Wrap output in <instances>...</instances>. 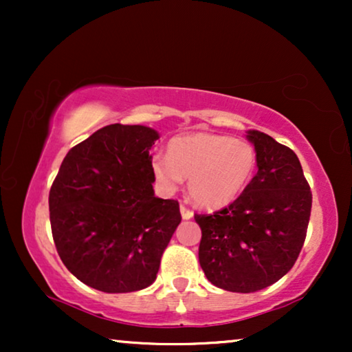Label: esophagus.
Wrapping results in <instances>:
<instances>
[{
    "label": "esophagus",
    "instance_id": "1",
    "mask_svg": "<svg viewBox=\"0 0 352 352\" xmlns=\"http://www.w3.org/2000/svg\"><path fill=\"white\" fill-rule=\"evenodd\" d=\"M181 216L182 219H190L192 216H194V213H192V210L187 208L186 205H181Z\"/></svg>",
    "mask_w": 352,
    "mask_h": 352
}]
</instances>
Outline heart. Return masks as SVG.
<instances>
[{"label":"heart","mask_w":352,"mask_h":352,"mask_svg":"<svg viewBox=\"0 0 352 352\" xmlns=\"http://www.w3.org/2000/svg\"><path fill=\"white\" fill-rule=\"evenodd\" d=\"M256 170V152L243 139L192 133L173 138L168 155L152 158V173L165 190L189 177V194L206 210L224 208L239 199Z\"/></svg>","instance_id":"heart-1"}]
</instances>
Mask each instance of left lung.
Segmentation results:
<instances>
[{"mask_svg":"<svg viewBox=\"0 0 352 352\" xmlns=\"http://www.w3.org/2000/svg\"><path fill=\"white\" fill-rule=\"evenodd\" d=\"M258 173L237 200L197 214L199 261L213 285L235 293L263 290L293 267L305 243L312 194L290 147L248 131Z\"/></svg>","mask_w":352,"mask_h":352,"instance_id":"1","label":"left lung"}]
</instances>
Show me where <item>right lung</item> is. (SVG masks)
Masks as SVG:
<instances>
[{"mask_svg": "<svg viewBox=\"0 0 352 352\" xmlns=\"http://www.w3.org/2000/svg\"><path fill=\"white\" fill-rule=\"evenodd\" d=\"M155 129L109 124L67 153L50 190L52 239L65 267L105 293L152 285L181 223L177 200L153 194Z\"/></svg>", "mask_w": 352, "mask_h": 352, "instance_id": "right-lung-1", "label": "right lung"}]
</instances>
